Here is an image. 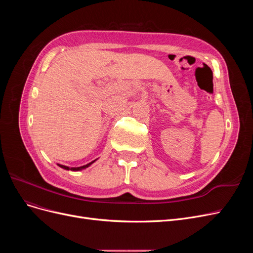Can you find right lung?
Here are the masks:
<instances>
[{
    "label": "right lung",
    "instance_id": "add662e5",
    "mask_svg": "<svg viewBox=\"0 0 253 253\" xmlns=\"http://www.w3.org/2000/svg\"><path fill=\"white\" fill-rule=\"evenodd\" d=\"M95 162H96V160H94V162H91V163H89V164H87V165H85V166H82V167H77V168H70V167H66V166L59 165V164H58V166H59V167H61V168H62V169H64V170H71V171H80V170H83V169H86L87 167H89L91 164L95 163Z\"/></svg>",
    "mask_w": 253,
    "mask_h": 253
}]
</instances>
